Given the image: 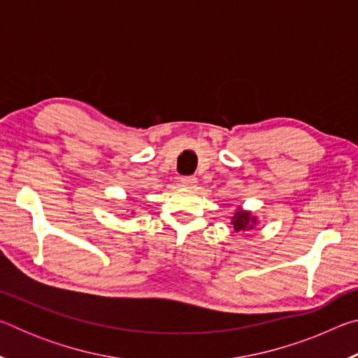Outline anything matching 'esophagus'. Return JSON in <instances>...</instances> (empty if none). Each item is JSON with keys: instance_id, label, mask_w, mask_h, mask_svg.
<instances>
[{"instance_id": "esophagus-1", "label": "esophagus", "mask_w": 358, "mask_h": 358, "mask_svg": "<svg viewBox=\"0 0 358 358\" xmlns=\"http://www.w3.org/2000/svg\"><path fill=\"white\" fill-rule=\"evenodd\" d=\"M180 183L185 187H194L197 185V178L196 177H181Z\"/></svg>"}]
</instances>
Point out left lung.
<instances>
[{"mask_svg":"<svg viewBox=\"0 0 358 358\" xmlns=\"http://www.w3.org/2000/svg\"><path fill=\"white\" fill-rule=\"evenodd\" d=\"M230 222H232L235 232H250V230H252L259 224V217L250 210L237 207Z\"/></svg>","mask_w":358,"mask_h":358,"instance_id":"8db88e82","label":"left lung"}]
</instances>
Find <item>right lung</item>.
Masks as SVG:
<instances>
[{
    "instance_id": "add662e5",
    "label": "right lung",
    "mask_w": 358,
    "mask_h": 358,
    "mask_svg": "<svg viewBox=\"0 0 358 358\" xmlns=\"http://www.w3.org/2000/svg\"><path fill=\"white\" fill-rule=\"evenodd\" d=\"M131 215H134V210H132V211H131Z\"/></svg>"
}]
</instances>
